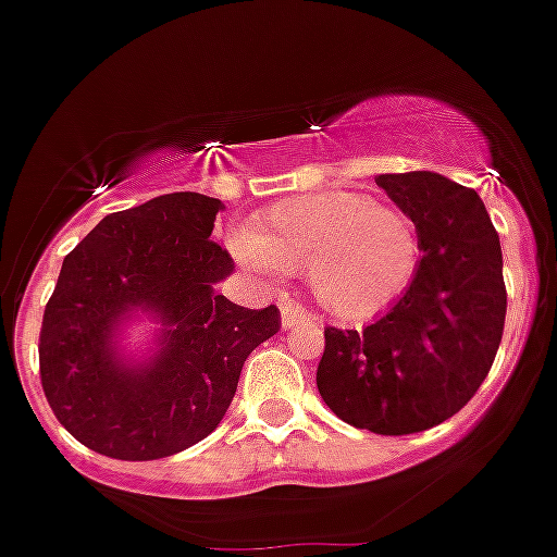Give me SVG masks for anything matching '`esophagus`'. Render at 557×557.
<instances>
[{"instance_id": "1", "label": "esophagus", "mask_w": 557, "mask_h": 557, "mask_svg": "<svg viewBox=\"0 0 557 557\" xmlns=\"http://www.w3.org/2000/svg\"><path fill=\"white\" fill-rule=\"evenodd\" d=\"M302 322H317V317H311V313H308L302 306H297V302H285V306H283V327L302 325Z\"/></svg>"}]
</instances>
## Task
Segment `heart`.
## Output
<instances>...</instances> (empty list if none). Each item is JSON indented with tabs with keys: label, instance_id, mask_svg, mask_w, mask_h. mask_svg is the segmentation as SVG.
I'll return each instance as SVG.
<instances>
[{
	"label": "heart",
	"instance_id": "obj_1",
	"mask_svg": "<svg viewBox=\"0 0 557 557\" xmlns=\"http://www.w3.org/2000/svg\"><path fill=\"white\" fill-rule=\"evenodd\" d=\"M230 246L263 274H308L319 306L347 322L393 308L420 265L412 215L359 190L285 198Z\"/></svg>",
	"mask_w": 557,
	"mask_h": 557
}]
</instances>
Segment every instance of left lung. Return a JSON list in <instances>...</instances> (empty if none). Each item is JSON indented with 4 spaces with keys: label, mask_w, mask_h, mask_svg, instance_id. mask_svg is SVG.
<instances>
[{
    "label": "left lung",
    "mask_w": 557,
    "mask_h": 557,
    "mask_svg": "<svg viewBox=\"0 0 557 557\" xmlns=\"http://www.w3.org/2000/svg\"><path fill=\"white\" fill-rule=\"evenodd\" d=\"M375 185L418 224V274L364 331L325 327L317 386L356 429L414 434L457 414L496 359L507 313L502 246L471 187L432 171L381 173Z\"/></svg>",
    "instance_id": "obj_1"
}]
</instances>
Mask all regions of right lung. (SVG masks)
Returning <instances> with one entry per match:
<instances>
[{
	"mask_svg": "<svg viewBox=\"0 0 557 557\" xmlns=\"http://www.w3.org/2000/svg\"><path fill=\"white\" fill-rule=\"evenodd\" d=\"M219 198L168 193L111 212L64 258L45 308L38 364L52 412L91 451L159 459L219 429L249 352L280 331L274 306H235L215 283L235 263L210 240ZM134 318L158 325L125 357Z\"/></svg>",
	"mask_w": 557,
	"mask_h": 557,
	"instance_id": "right-lung-1",
	"label": "right lung"
}]
</instances>
